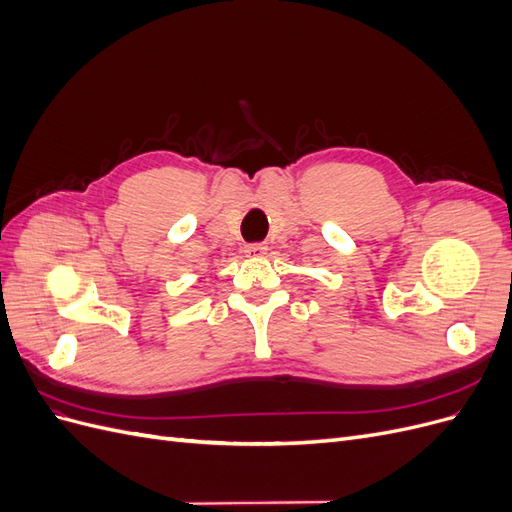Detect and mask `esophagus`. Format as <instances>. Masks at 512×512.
<instances>
[{"instance_id": "1", "label": "esophagus", "mask_w": 512, "mask_h": 512, "mask_svg": "<svg viewBox=\"0 0 512 512\" xmlns=\"http://www.w3.org/2000/svg\"><path fill=\"white\" fill-rule=\"evenodd\" d=\"M267 252H269V247L265 243H254V245L245 247V254L250 258H260V256H265Z\"/></svg>"}]
</instances>
